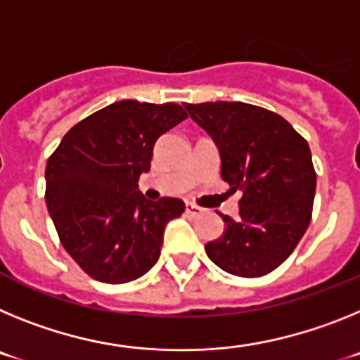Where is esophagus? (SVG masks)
Listing matches in <instances>:
<instances>
[{"instance_id": "34e87169", "label": "esophagus", "mask_w": 360, "mask_h": 360, "mask_svg": "<svg viewBox=\"0 0 360 360\" xmlns=\"http://www.w3.org/2000/svg\"><path fill=\"white\" fill-rule=\"evenodd\" d=\"M186 212H187V214H191V216H196V214H200V212H202V209H200L198 205H195V203L187 202L186 203Z\"/></svg>"}]
</instances>
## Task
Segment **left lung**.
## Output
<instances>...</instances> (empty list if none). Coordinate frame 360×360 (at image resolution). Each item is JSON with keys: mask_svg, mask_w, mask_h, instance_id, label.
Here are the masks:
<instances>
[{"mask_svg": "<svg viewBox=\"0 0 360 360\" xmlns=\"http://www.w3.org/2000/svg\"><path fill=\"white\" fill-rule=\"evenodd\" d=\"M184 106L218 148L229 191H241L240 216L221 214L224 234L205 245L209 259L240 278L269 274L310 224L317 176L308 142L265 108L224 101Z\"/></svg>", "mask_w": 360, "mask_h": 360, "instance_id": "obj_1", "label": "left lung"}]
</instances>
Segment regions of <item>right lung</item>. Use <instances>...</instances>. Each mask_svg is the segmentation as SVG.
<instances>
[{
	"mask_svg": "<svg viewBox=\"0 0 360 360\" xmlns=\"http://www.w3.org/2000/svg\"><path fill=\"white\" fill-rule=\"evenodd\" d=\"M187 119L174 103L119 101L75 124L46 162V207L63 247L101 283H128L160 257L164 229L186 211L178 198L149 202L139 178L158 136Z\"/></svg>",
	"mask_w": 360,
	"mask_h": 360,
	"instance_id": "obj_1",
	"label": "right lung"
}]
</instances>
